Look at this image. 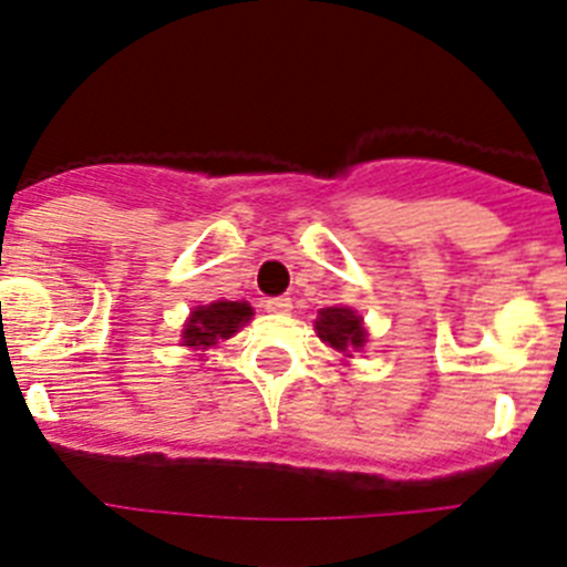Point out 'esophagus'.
<instances>
[{
    "label": "esophagus",
    "mask_w": 567,
    "mask_h": 567,
    "mask_svg": "<svg viewBox=\"0 0 567 567\" xmlns=\"http://www.w3.org/2000/svg\"><path fill=\"white\" fill-rule=\"evenodd\" d=\"M265 308L271 310V313H290L293 299L290 296H274V299H265Z\"/></svg>",
    "instance_id": "esophagus-1"
}]
</instances>
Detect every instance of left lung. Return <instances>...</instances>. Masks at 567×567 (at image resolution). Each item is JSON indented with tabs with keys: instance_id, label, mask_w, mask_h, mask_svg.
<instances>
[{
	"instance_id": "left-lung-1",
	"label": "left lung",
	"mask_w": 567,
	"mask_h": 567,
	"mask_svg": "<svg viewBox=\"0 0 567 567\" xmlns=\"http://www.w3.org/2000/svg\"><path fill=\"white\" fill-rule=\"evenodd\" d=\"M316 333L341 355L361 350L367 341L364 319L350 308H321L319 319H316Z\"/></svg>"
}]
</instances>
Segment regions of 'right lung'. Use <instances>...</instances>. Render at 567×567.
Returning a JSON list of instances; mask_svg holds the SVG:
<instances>
[{
	"mask_svg": "<svg viewBox=\"0 0 567 567\" xmlns=\"http://www.w3.org/2000/svg\"><path fill=\"white\" fill-rule=\"evenodd\" d=\"M254 308L248 302H212L192 310L188 321L183 324V347L192 350H208L217 347L223 339H231L243 324H248Z\"/></svg>",
	"mask_w": 567,
	"mask_h": 567,
	"instance_id": "obj_1",
	"label": "right lung"
}]
</instances>
